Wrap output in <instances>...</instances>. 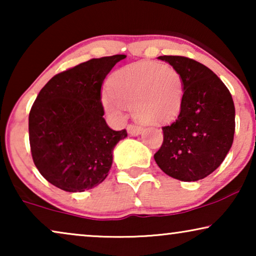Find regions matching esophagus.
Masks as SVG:
<instances>
[{"instance_id":"esophagus-1","label":"esophagus","mask_w":256,"mask_h":256,"mask_svg":"<svg viewBox=\"0 0 256 256\" xmlns=\"http://www.w3.org/2000/svg\"><path fill=\"white\" fill-rule=\"evenodd\" d=\"M127 130H128V134L132 135V136H136L138 135L140 132H141L142 128L140 127L138 124H128L127 126Z\"/></svg>"}]
</instances>
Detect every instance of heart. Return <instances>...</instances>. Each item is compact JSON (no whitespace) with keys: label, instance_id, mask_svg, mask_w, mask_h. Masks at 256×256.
I'll list each match as a JSON object with an SVG mask.
<instances>
[{"label":"heart","instance_id":"heart-1","mask_svg":"<svg viewBox=\"0 0 256 256\" xmlns=\"http://www.w3.org/2000/svg\"><path fill=\"white\" fill-rule=\"evenodd\" d=\"M184 100L183 76L174 66L143 62L115 72L110 90L102 94L107 114L115 120L124 118V107L132 108L138 120L166 124L180 115Z\"/></svg>","mask_w":256,"mask_h":256}]
</instances>
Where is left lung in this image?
Returning <instances> with one entry per match:
<instances>
[{"mask_svg":"<svg viewBox=\"0 0 256 256\" xmlns=\"http://www.w3.org/2000/svg\"><path fill=\"white\" fill-rule=\"evenodd\" d=\"M178 70L184 82L177 120L162 127L163 143L154 155L168 176L196 182L212 174L230 152L236 108L230 90L205 65L182 56H160Z\"/></svg>","mask_w":256,"mask_h":256,"instance_id":"1","label":"left lung"}]
</instances>
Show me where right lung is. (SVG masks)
I'll use <instances>...</instances> for the list:
<instances>
[{
  "label": "right lung",
  "mask_w": 256,
  "mask_h": 256,
  "mask_svg": "<svg viewBox=\"0 0 256 256\" xmlns=\"http://www.w3.org/2000/svg\"><path fill=\"white\" fill-rule=\"evenodd\" d=\"M124 54L93 58L58 73L40 90L29 114L31 155L42 176L68 192L90 190L108 176L113 149L127 132L104 118L101 86Z\"/></svg>",
  "instance_id": "1"
}]
</instances>
